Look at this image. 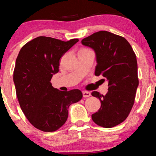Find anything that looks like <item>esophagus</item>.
<instances>
[{
    "mask_svg": "<svg viewBox=\"0 0 156 156\" xmlns=\"http://www.w3.org/2000/svg\"><path fill=\"white\" fill-rule=\"evenodd\" d=\"M83 97L87 98V97H89L91 96V93L89 92V91H83Z\"/></svg>",
    "mask_w": 156,
    "mask_h": 156,
    "instance_id": "obj_1",
    "label": "esophagus"
}]
</instances>
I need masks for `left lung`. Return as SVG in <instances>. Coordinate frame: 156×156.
<instances>
[{
  "instance_id": "left-lung-1",
  "label": "left lung",
  "mask_w": 156,
  "mask_h": 156,
  "mask_svg": "<svg viewBox=\"0 0 156 156\" xmlns=\"http://www.w3.org/2000/svg\"><path fill=\"white\" fill-rule=\"evenodd\" d=\"M94 49L97 65L95 75L108 80L106 95L93 91L101 101V108L91 115L94 122L104 128H112L124 121L131 112L138 86V65L135 52L123 37L108 31H99L82 40Z\"/></svg>"
}]
</instances>
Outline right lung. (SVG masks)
<instances>
[{"instance_id": "add662e5", "label": "right lung", "mask_w": 156, "mask_h": 156, "mask_svg": "<svg viewBox=\"0 0 156 156\" xmlns=\"http://www.w3.org/2000/svg\"><path fill=\"white\" fill-rule=\"evenodd\" d=\"M78 41L40 36L19 52L13 72L16 95L27 120L40 131L53 132L62 126L69 106L83 97L80 89L59 91L50 82L59 72L61 57Z\"/></svg>"}]
</instances>
